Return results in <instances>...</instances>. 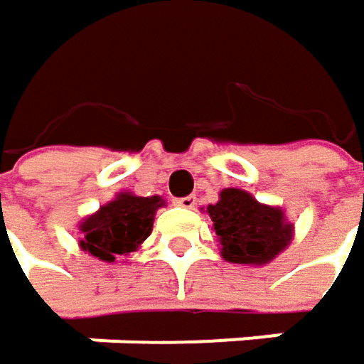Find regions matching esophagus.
Instances as JSON below:
<instances>
[{
    "instance_id": "esophagus-1",
    "label": "esophagus",
    "mask_w": 364,
    "mask_h": 364,
    "mask_svg": "<svg viewBox=\"0 0 364 364\" xmlns=\"http://www.w3.org/2000/svg\"><path fill=\"white\" fill-rule=\"evenodd\" d=\"M177 206H183V208H193L196 206V198L193 196H185V198H177L175 200Z\"/></svg>"
}]
</instances>
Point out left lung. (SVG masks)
<instances>
[{
    "label": "left lung",
    "instance_id": "left-lung-1",
    "mask_svg": "<svg viewBox=\"0 0 364 364\" xmlns=\"http://www.w3.org/2000/svg\"><path fill=\"white\" fill-rule=\"evenodd\" d=\"M206 213L227 262L267 264L287 248L294 235V225L285 220L281 208L260 204L244 189H223L220 200Z\"/></svg>",
    "mask_w": 364,
    "mask_h": 364
}]
</instances>
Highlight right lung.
<instances>
[{
	"label": "right lung",
	"mask_w": 364,
	"mask_h": 364,
	"mask_svg": "<svg viewBox=\"0 0 364 364\" xmlns=\"http://www.w3.org/2000/svg\"><path fill=\"white\" fill-rule=\"evenodd\" d=\"M160 206H164L160 196L141 198L122 191L79 225V246L104 262H114L118 256H127L148 240Z\"/></svg>",
	"instance_id": "obj_1"
}]
</instances>
